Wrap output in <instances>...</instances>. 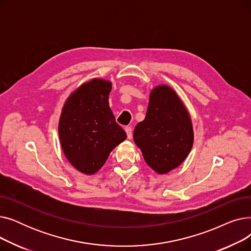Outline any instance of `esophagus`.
I'll return each instance as SVG.
<instances>
[{
    "instance_id": "1",
    "label": "esophagus",
    "mask_w": 251,
    "mask_h": 251,
    "mask_svg": "<svg viewBox=\"0 0 251 251\" xmlns=\"http://www.w3.org/2000/svg\"><path fill=\"white\" fill-rule=\"evenodd\" d=\"M125 131H126V133H127V137H128L129 139L132 138V128H131L130 126H127V127L125 128Z\"/></svg>"
}]
</instances>
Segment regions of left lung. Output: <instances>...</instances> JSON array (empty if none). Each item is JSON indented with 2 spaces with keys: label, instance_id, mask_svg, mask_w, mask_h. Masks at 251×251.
Returning a JSON list of instances; mask_svg holds the SVG:
<instances>
[{
  "label": "left lung",
  "instance_id": "obj_1",
  "mask_svg": "<svg viewBox=\"0 0 251 251\" xmlns=\"http://www.w3.org/2000/svg\"><path fill=\"white\" fill-rule=\"evenodd\" d=\"M133 138L144 161L161 175L186 159L194 138L191 118L170 86L159 85L151 91L147 116L136 125Z\"/></svg>",
  "mask_w": 251,
  "mask_h": 251
}]
</instances>
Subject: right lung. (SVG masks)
<instances>
[{
    "mask_svg": "<svg viewBox=\"0 0 251 251\" xmlns=\"http://www.w3.org/2000/svg\"><path fill=\"white\" fill-rule=\"evenodd\" d=\"M111 89V81L91 79L72 92L60 116L63 152L76 170L86 175L97 173L110 152L127 137L110 109Z\"/></svg>",
    "mask_w": 251,
    "mask_h": 251,
    "instance_id": "1",
    "label": "right lung"
}]
</instances>
